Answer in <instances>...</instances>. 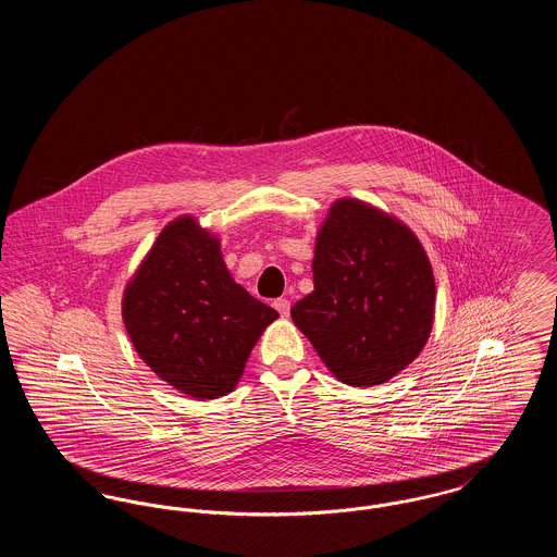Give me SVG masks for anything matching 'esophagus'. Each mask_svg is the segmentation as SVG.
Masks as SVG:
<instances>
[{"label": "esophagus", "instance_id": "esophagus-1", "mask_svg": "<svg viewBox=\"0 0 557 557\" xmlns=\"http://www.w3.org/2000/svg\"><path fill=\"white\" fill-rule=\"evenodd\" d=\"M273 307H275V311H277L282 318H288V315H290V300H288V298H275V300H273Z\"/></svg>", "mask_w": 557, "mask_h": 557}]
</instances>
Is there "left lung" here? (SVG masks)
Segmentation results:
<instances>
[{"mask_svg":"<svg viewBox=\"0 0 557 557\" xmlns=\"http://www.w3.org/2000/svg\"><path fill=\"white\" fill-rule=\"evenodd\" d=\"M313 286L292 307V321L341 382L384 384L422 352L434 275L424 246L395 216L336 200L315 242Z\"/></svg>","mask_w":557,"mask_h":557,"instance_id":"1","label":"left lung"}]
</instances>
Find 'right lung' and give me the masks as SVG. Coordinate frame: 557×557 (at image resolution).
Returning a JSON list of instances; mask_svg holds the SVG:
<instances>
[{
    "label": "right lung",
    "instance_id": "1",
    "mask_svg": "<svg viewBox=\"0 0 557 557\" xmlns=\"http://www.w3.org/2000/svg\"><path fill=\"white\" fill-rule=\"evenodd\" d=\"M277 311L234 282L221 244L194 216L171 221L123 296L146 366L187 397H225Z\"/></svg>",
    "mask_w": 557,
    "mask_h": 557
}]
</instances>
